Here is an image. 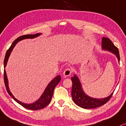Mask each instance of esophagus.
<instances>
[{
	"label": "esophagus",
	"instance_id": "1",
	"mask_svg": "<svg viewBox=\"0 0 126 126\" xmlns=\"http://www.w3.org/2000/svg\"><path fill=\"white\" fill-rule=\"evenodd\" d=\"M72 73V70L69 69V68H68V69H66L64 71V72H63V75H64V76L65 77H67V76H69Z\"/></svg>",
	"mask_w": 126,
	"mask_h": 126
}]
</instances>
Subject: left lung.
I'll return each instance as SVG.
<instances>
[{"label":"left lung","mask_w":126,"mask_h":126,"mask_svg":"<svg viewBox=\"0 0 126 126\" xmlns=\"http://www.w3.org/2000/svg\"><path fill=\"white\" fill-rule=\"evenodd\" d=\"M101 45H102L103 49L109 50L116 54L117 57L118 58V60L120 62L119 49L116 46H114V44L110 39L106 38V37H103L102 41H101ZM71 79H72L73 83L72 89L73 100L76 104L82 108L91 109L101 106L106 103L110 99L113 94V93H111L107 97L104 98H94L90 97L86 95L83 92L82 88H81V83L76 75H74V76L72 77Z\"/></svg>","instance_id":"8db88e82"}]
</instances>
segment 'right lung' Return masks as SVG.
<instances>
[{
    "instance_id": "right-lung-1",
    "label": "right lung",
    "mask_w": 126,
    "mask_h": 126,
    "mask_svg": "<svg viewBox=\"0 0 126 126\" xmlns=\"http://www.w3.org/2000/svg\"><path fill=\"white\" fill-rule=\"evenodd\" d=\"M40 33H37V34H26V35L20 36V37L16 39V40L13 42V43L12 44V45L10 46L9 48L6 51V53L5 57H4V67L5 68L6 66L10 54L11 53L13 47L15 46V45H16V43H17L18 42L25 39H33L34 38V37H36L39 35H40ZM3 76L4 84H5L6 89V90L7 93H9V94L10 96L16 101V102H17L18 103L20 104L21 106H22L23 107H24L25 108L27 109H29V110H40V109H43L45 108V107H46L50 103V102L51 100V98H52L54 88H55L56 86L57 85V84L60 82V80H61V77H60V76H57L56 77V78H54L52 81H51L49 84H48L47 87L46 88V89H45V92H43V94L42 95V96L40 97L38 100L36 101V102L33 103L32 104H25L23 103H22L21 101H20L16 99V98H15V97L13 96V94H12L11 92H10V91L9 90V88L8 80H7V78L5 69L4 70Z\"/></svg>"
}]
</instances>
